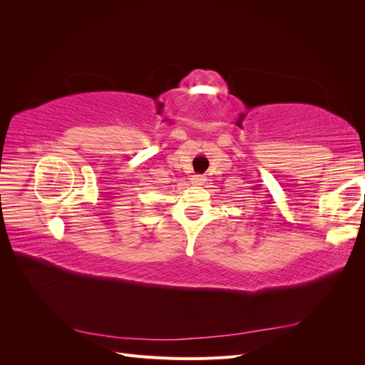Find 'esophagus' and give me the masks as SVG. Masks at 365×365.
I'll return each mask as SVG.
<instances>
[{
	"instance_id": "34e87169",
	"label": "esophagus",
	"mask_w": 365,
	"mask_h": 365,
	"mask_svg": "<svg viewBox=\"0 0 365 365\" xmlns=\"http://www.w3.org/2000/svg\"><path fill=\"white\" fill-rule=\"evenodd\" d=\"M204 181H205V178L201 175H193L190 178V182L195 184V185H201V184H204Z\"/></svg>"
}]
</instances>
